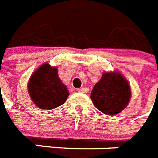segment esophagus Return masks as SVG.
<instances>
[{
	"mask_svg": "<svg viewBox=\"0 0 158 158\" xmlns=\"http://www.w3.org/2000/svg\"><path fill=\"white\" fill-rule=\"evenodd\" d=\"M77 91L78 92H81V93H88V91H89V89L88 88H79V89H77Z\"/></svg>",
	"mask_w": 158,
	"mask_h": 158,
	"instance_id": "esophagus-1",
	"label": "esophagus"
}]
</instances>
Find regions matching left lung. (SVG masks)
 Listing matches in <instances>:
<instances>
[{"label":"left lung","mask_w":158,"mask_h":158,"mask_svg":"<svg viewBox=\"0 0 158 158\" xmlns=\"http://www.w3.org/2000/svg\"><path fill=\"white\" fill-rule=\"evenodd\" d=\"M131 88L120 73H105L91 91V100L97 109L107 115L121 113L131 98Z\"/></svg>","instance_id":"left-lung-1"}]
</instances>
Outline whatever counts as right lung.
<instances>
[{
    "mask_svg": "<svg viewBox=\"0 0 158 158\" xmlns=\"http://www.w3.org/2000/svg\"><path fill=\"white\" fill-rule=\"evenodd\" d=\"M28 92L34 103L46 110L64 104L69 95L67 87L59 78L57 69L48 64L41 65L31 75Z\"/></svg>",
    "mask_w": 158,
    "mask_h": 158,
    "instance_id": "right-lung-1",
    "label": "right lung"
}]
</instances>
